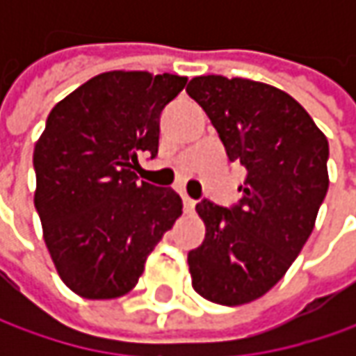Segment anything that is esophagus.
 I'll list each match as a JSON object with an SVG mask.
<instances>
[{
	"label": "esophagus",
	"mask_w": 356,
	"mask_h": 356,
	"mask_svg": "<svg viewBox=\"0 0 356 356\" xmlns=\"http://www.w3.org/2000/svg\"><path fill=\"white\" fill-rule=\"evenodd\" d=\"M182 200H184V212L186 213L194 212V206H196V202L190 198L188 194H182Z\"/></svg>",
	"instance_id": "esophagus-1"
}]
</instances>
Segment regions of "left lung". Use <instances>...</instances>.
Instances as JSON below:
<instances>
[{
	"mask_svg": "<svg viewBox=\"0 0 356 356\" xmlns=\"http://www.w3.org/2000/svg\"><path fill=\"white\" fill-rule=\"evenodd\" d=\"M186 90L212 120L227 158L248 170L238 206H196L206 238L188 253L192 287L218 305H245L287 273L311 236L329 188V143L277 87L202 75Z\"/></svg>",
	"mask_w": 356,
	"mask_h": 356,
	"instance_id": "obj_1",
	"label": "left lung"
}]
</instances>
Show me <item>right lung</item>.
Wrapping results in <instances>:
<instances>
[{
    "mask_svg": "<svg viewBox=\"0 0 356 356\" xmlns=\"http://www.w3.org/2000/svg\"><path fill=\"white\" fill-rule=\"evenodd\" d=\"M188 76L106 71L49 113L35 143V208L63 283L85 299H117L182 216L172 188L136 182L138 154L156 156L160 113Z\"/></svg>",
    "mask_w": 356,
    "mask_h": 356,
    "instance_id": "right-lung-1",
    "label": "right lung"
}]
</instances>
